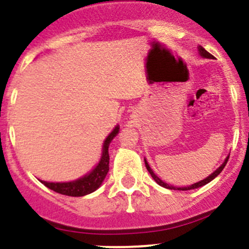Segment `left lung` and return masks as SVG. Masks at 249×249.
<instances>
[{
    "label": "left lung",
    "mask_w": 249,
    "mask_h": 249,
    "mask_svg": "<svg viewBox=\"0 0 249 249\" xmlns=\"http://www.w3.org/2000/svg\"><path fill=\"white\" fill-rule=\"evenodd\" d=\"M197 50H199V54H200V56H201V57H205V59H213V55H211L210 53L207 52V50H205V48H203V47L199 46V47H197ZM228 159H229V155H228V157L225 158L224 162H223V164L220 165V166L218 167V169L215 170L214 172H212V173H211V175L208 176V177L203 178L202 180H199V182L194 183V184L187 185V187H175V185L167 184V183H165L164 180H162V179H160V178L158 177V176L155 175L154 172H153V170L150 169L149 164H148V161H147V160H145V159H144V164H145V167H147L148 172H149V173H150V176H152V177H153V179H154L155 182L158 183V184H159V185H161V187L166 188V189H171V190H192V189H196V188H200V187H202V185L207 184V183H210L211 180H213V179H214V178L217 177V176L219 175V173L223 171V169H224V167H225V165H227V162H228Z\"/></svg>",
    "instance_id": "8db88e82"
}]
</instances>
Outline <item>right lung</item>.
I'll use <instances>...</instances> for the list:
<instances>
[{
    "mask_svg": "<svg viewBox=\"0 0 249 249\" xmlns=\"http://www.w3.org/2000/svg\"><path fill=\"white\" fill-rule=\"evenodd\" d=\"M119 125H115L114 129L109 132V135L106 137V140L104 141V144H102L101 158H100L99 162L87 175L82 176L74 180H70V182H46V180L41 179H39V182L49 189L54 190L59 194L69 195V196H84V195L94 193L95 190L101 187L102 182L109 171L108 147L112 140L119 134Z\"/></svg>",
    "mask_w": 249,
    "mask_h": 249,
    "instance_id": "obj_1",
    "label": "right lung"
}]
</instances>
